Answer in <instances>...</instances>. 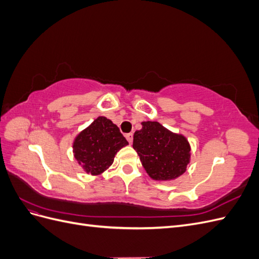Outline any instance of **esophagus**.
Listing matches in <instances>:
<instances>
[{
	"mask_svg": "<svg viewBox=\"0 0 259 259\" xmlns=\"http://www.w3.org/2000/svg\"><path fill=\"white\" fill-rule=\"evenodd\" d=\"M125 137H126L127 142H128L130 144H132V142H133V133H128V134L125 135Z\"/></svg>",
	"mask_w": 259,
	"mask_h": 259,
	"instance_id": "1",
	"label": "esophagus"
}]
</instances>
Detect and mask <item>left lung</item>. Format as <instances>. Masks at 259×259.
<instances>
[{"label":"left lung","mask_w":259,"mask_h":259,"mask_svg":"<svg viewBox=\"0 0 259 259\" xmlns=\"http://www.w3.org/2000/svg\"><path fill=\"white\" fill-rule=\"evenodd\" d=\"M136 131L133 148L148 175L154 180H173L183 175L190 162V145L187 138L168 131L155 121L142 122Z\"/></svg>","instance_id":"1"}]
</instances>
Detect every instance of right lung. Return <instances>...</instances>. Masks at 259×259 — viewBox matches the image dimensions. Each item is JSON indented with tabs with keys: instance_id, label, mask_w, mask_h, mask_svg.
Returning <instances> with one entry per match:
<instances>
[{
	"instance_id": "1",
	"label": "right lung",
	"mask_w": 259,
	"mask_h": 259,
	"mask_svg": "<svg viewBox=\"0 0 259 259\" xmlns=\"http://www.w3.org/2000/svg\"><path fill=\"white\" fill-rule=\"evenodd\" d=\"M127 145V140L111 120L98 116L75 137L73 153L86 173L96 176L109 168L116 152Z\"/></svg>"
}]
</instances>
